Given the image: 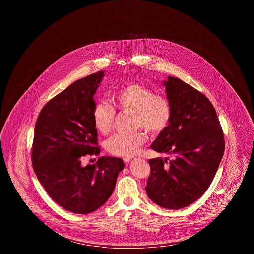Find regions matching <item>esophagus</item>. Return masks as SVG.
Returning a JSON list of instances; mask_svg holds the SVG:
<instances>
[{"mask_svg":"<svg viewBox=\"0 0 254 254\" xmlns=\"http://www.w3.org/2000/svg\"><path fill=\"white\" fill-rule=\"evenodd\" d=\"M131 160H132V158H124V162H125L126 164H128Z\"/></svg>","mask_w":254,"mask_h":254,"instance_id":"obj_1","label":"esophagus"}]
</instances>
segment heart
<instances>
[{"instance_id": "1", "label": "heart", "mask_w": 254, "mask_h": 254, "mask_svg": "<svg viewBox=\"0 0 254 254\" xmlns=\"http://www.w3.org/2000/svg\"><path fill=\"white\" fill-rule=\"evenodd\" d=\"M112 98L121 111L132 113L133 128H144L151 134L158 135L166 130L171 122L172 108L169 100L139 83L124 86ZM115 118L116 111L112 106L104 102L94 105L92 122L99 133L107 134L113 130ZM147 139L148 134L142 129L129 134L118 133L106 140L105 149L113 156L129 158L139 151Z\"/></svg>"}]
</instances>
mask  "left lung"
Wrapping results in <instances>:
<instances>
[{"instance_id": "8db88e82", "label": "left lung", "mask_w": 254, "mask_h": 254, "mask_svg": "<svg viewBox=\"0 0 254 254\" xmlns=\"http://www.w3.org/2000/svg\"><path fill=\"white\" fill-rule=\"evenodd\" d=\"M172 118L151 148L174 159L149 160V198L167 209L197 201L209 188L224 154V134L214 106L199 90L179 78L164 81Z\"/></svg>"}]
</instances>
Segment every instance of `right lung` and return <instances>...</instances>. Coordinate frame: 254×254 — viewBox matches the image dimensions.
I'll list each match as a JSON object with an SVG mask.
<instances>
[{
  "instance_id": "add662e5",
  "label": "right lung",
  "mask_w": 254,
  "mask_h": 254,
  "mask_svg": "<svg viewBox=\"0 0 254 254\" xmlns=\"http://www.w3.org/2000/svg\"><path fill=\"white\" fill-rule=\"evenodd\" d=\"M104 73L76 80L50 99L35 125L32 146L34 172L51 199L67 211L88 214L111 197L122 159L101 157L83 167L86 155H98L92 122L93 95Z\"/></svg>"
}]
</instances>
